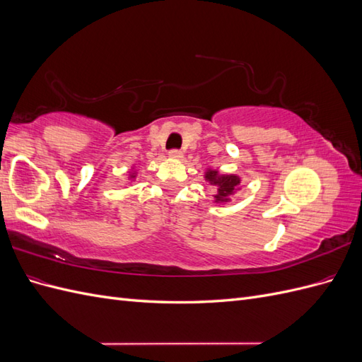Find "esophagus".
<instances>
[{"label": "esophagus", "mask_w": 362, "mask_h": 362, "mask_svg": "<svg viewBox=\"0 0 362 362\" xmlns=\"http://www.w3.org/2000/svg\"><path fill=\"white\" fill-rule=\"evenodd\" d=\"M169 157H170V158H175V160H181V158H182V152L178 151V149H172V151L169 152Z\"/></svg>", "instance_id": "1"}]
</instances>
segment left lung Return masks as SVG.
<instances>
[{"label": "left lung", "mask_w": 362, "mask_h": 362, "mask_svg": "<svg viewBox=\"0 0 362 362\" xmlns=\"http://www.w3.org/2000/svg\"><path fill=\"white\" fill-rule=\"evenodd\" d=\"M205 181L210 182L216 193L214 202L218 205L228 204L231 201V196L240 190V177L235 173H221L217 169H206L205 172Z\"/></svg>", "instance_id": "left-lung-1"}]
</instances>
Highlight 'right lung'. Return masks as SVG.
Here are the masks:
<instances>
[{
    "mask_svg": "<svg viewBox=\"0 0 362 362\" xmlns=\"http://www.w3.org/2000/svg\"><path fill=\"white\" fill-rule=\"evenodd\" d=\"M136 177H137V172H136L133 168H131V170L128 172V180H129V181H134Z\"/></svg>",
    "mask_w": 362,
    "mask_h": 362,
    "instance_id": "obj_1",
    "label": "right lung"
}]
</instances>
